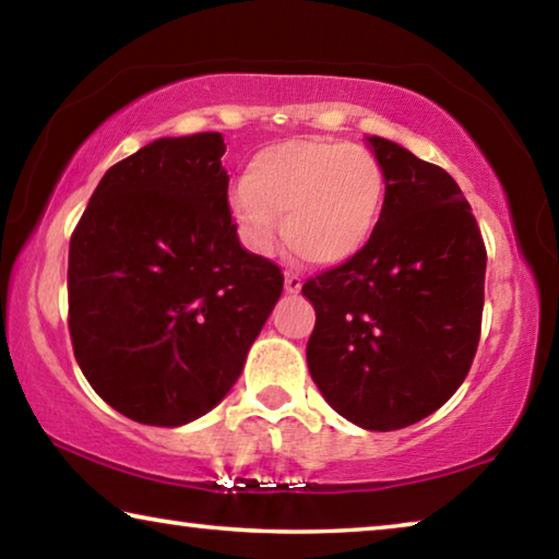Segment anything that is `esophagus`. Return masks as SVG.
<instances>
[{
    "instance_id": "1",
    "label": "esophagus",
    "mask_w": 559,
    "mask_h": 559,
    "mask_svg": "<svg viewBox=\"0 0 559 559\" xmlns=\"http://www.w3.org/2000/svg\"><path fill=\"white\" fill-rule=\"evenodd\" d=\"M300 288H302L300 276H296V273H286V290L290 293V296H296V293H300Z\"/></svg>"
}]
</instances>
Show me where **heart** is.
I'll list each match as a JSON object with an SVG mask.
<instances>
[{"label": "heart", "instance_id": "obj_1", "mask_svg": "<svg viewBox=\"0 0 559 559\" xmlns=\"http://www.w3.org/2000/svg\"><path fill=\"white\" fill-rule=\"evenodd\" d=\"M386 175L372 153L340 140L300 138L259 150L231 194L241 241L271 253L278 219L290 249L318 266L353 261L377 231Z\"/></svg>", "mask_w": 559, "mask_h": 559}]
</instances>
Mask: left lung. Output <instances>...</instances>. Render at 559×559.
<instances>
[{
	"mask_svg": "<svg viewBox=\"0 0 559 559\" xmlns=\"http://www.w3.org/2000/svg\"><path fill=\"white\" fill-rule=\"evenodd\" d=\"M386 175L377 231L343 266L302 286L316 308L308 370L347 421L416 424L451 400L480 337L484 236L461 187L384 138H367Z\"/></svg>",
	"mask_w": 559,
	"mask_h": 559,
	"instance_id": "8db88e82",
	"label": "left lung"
}]
</instances>
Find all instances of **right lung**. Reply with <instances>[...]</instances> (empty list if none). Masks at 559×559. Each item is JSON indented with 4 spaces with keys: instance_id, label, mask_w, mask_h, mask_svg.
I'll list each match as a JSON object with an SVG mask.
<instances>
[{
    "instance_id": "right-lung-1",
    "label": "right lung",
    "mask_w": 559,
    "mask_h": 559,
    "mask_svg": "<svg viewBox=\"0 0 559 559\" xmlns=\"http://www.w3.org/2000/svg\"><path fill=\"white\" fill-rule=\"evenodd\" d=\"M222 132L159 138L112 165L69 246L73 355L112 409L182 427L214 409L283 290L229 210Z\"/></svg>"
}]
</instances>
